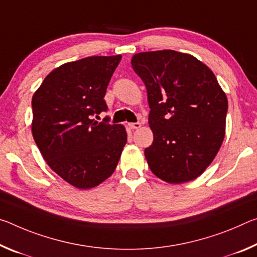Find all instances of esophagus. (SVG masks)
<instances>
[{"label":"esophagus","instance_id":"obj_1","mask_svg":"<svg viewBox=\"0 0 257 257\" xmlns=\"http://www.w3.org/2000/svg\"><path fill=\"white\" fill-rule=\"evenodd\" d=\"M128 126H130V128H131V130H138V128L141 127V124L139 123V121H137V123H130Z\"/></svg>","mask_w":257,"mask_h":257}]
</instances>
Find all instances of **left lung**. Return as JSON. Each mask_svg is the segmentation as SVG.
<instances>
[{
	"label": "left lung",
	"instance_id": "obj_1",
	"mask_svg": "<svg viewBox=\"0 0 257 257\" xmlns=\"http://www.w3.org/2000/svg\"><path fill=\"white\" fill-rule=\"evenodd\" d=\"M131 64L148 95L154 141L145 156L151 172L172 184L197 179L225 136L228 99L215 75L174 50L137 53Z\"/></svg>",
	"mask_w": 257,
	"mask_h": 257
}]
</instances>
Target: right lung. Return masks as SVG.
<instances>
[{
	"label": "right lung",
	"instance_id": "obj_1",
	"mask_svg": "<svg viewBox=\"0 0 257 257\" xmlns=\"http://www.w3.org/2000/svg\"><path fill=\"white\" fill-rule=\"evenodd\" d=\"M120 54L87 57L53 69L32 99V133L46 164L78 189H91L116 170L127 141L123 125L92 119L107 110V86Z\"/></svg>",
	"mask_w": 257,
	"mask_h": 257
}]
</instances>
